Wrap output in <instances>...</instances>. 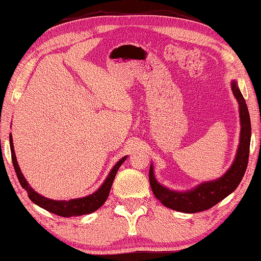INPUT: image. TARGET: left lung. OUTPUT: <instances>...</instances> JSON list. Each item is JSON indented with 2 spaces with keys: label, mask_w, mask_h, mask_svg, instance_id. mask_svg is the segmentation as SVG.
Here are the masks:
<instances>
[{
  "label": "left lung",
  "mask_w": 261,
  "mask_h": 261,
  "mask_svg": "<svg viewBox=\"0 0 261 261\" xmlns=\"http://www.w3.org/2000/svg\"><path fill=\"white\" fill-rule=\"evenodd\" d=\"M231 89L239 106V119H241V136L239 145L236 152L234 159L229 169L218 179L205 181L196 185L192 189L172 190L165 187L156 181L153 165L150 166V185L154 196L169 209L180 213L194 214L210 209L223 198L229 196L241 184L245 174L247 163H249L250 142H251V121L246 102L239 89L236 80L231 81Z\"/></svg>",
  "instance_id": "8db88e82"
}]
</instances>
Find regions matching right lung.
<instances>
[{
	"label": "right lung",
	"mask_w": 261,
	"mask_h": 261,
	"mask_svg": "<svg viewBox=\"0 0 261 261\" xmlns=\"http://www.w3.org/2000/svg\"><path fill=\"white\" fill-rule=\"evenodd\" d=\"M9 142H10V151H11V159H12V165H14L15 172L17 174L18 181L22 188L27 190L28 196L30 200L34 202L40 208H43L47 212L56 214L58 216L61 217H72V216H81V215H87L90 213L96 212L98 208H101L102 204L105 203L107 198L109 196V192L111 186H113L114 179L116 176V173H117L118 168L121 167V165L126 160L127 155L123 156V158L117 161L115 164V166L111 168L109 172L108 176L106 177V180L103 181V184L100 186V188L95 190L93 194H89L85 197H79V198H72V200H51V198H47L43 195H40L34 190L30 185L28 184L25 177L20 172V168L18 166L17 159H16L15 150H14V143H12V136L9 135Z\"/></svg>",
	"instance_id": "add662e5"
}]
</instances>
